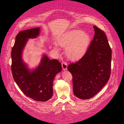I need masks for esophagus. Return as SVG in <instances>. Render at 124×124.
I'll list each match as a JSON object with an SVG mask.
<instances>
[{
    "label": "esophagus",
    "mask_w": 124,
    "mask_h": 124,
    "mask_svg": "<svg viewBox=\"0 0 124 124\" xmlns=\"http://www.w3.org/2000/svg\"><path fill=\"white\" fill-rule=\"evenodd\" d=\"M62 68L64 70H66L67 69V63L65 62V61H63L62 63Z\"/></svg>",
    "instance_id": "obj_1"
}]
</instances>
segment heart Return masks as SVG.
<instances>
[{"label": "heart", "instance_id": "1", "mask_svg": "<svg viewBox=\"0 0 124 124\" xmlns=\"http://www.w3.org/2000/svg\"><path fill=\"white\" fill-rule=\"evenodd\" d=\"M90 41L88 34L79 30L67 32L58 39L60 46L66 47L65 52L67 56L72 59L79 58L85 53ZM55 48L58 49L57 47Z\"/></svg>", "mask_w": 124, "mask_h": 124}]
</instances>
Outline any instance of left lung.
<instances>
[{"label":"left lung","instance_id":"obj_1","mask_svg":"<svg viewBox=\"0 0 124 124\" xmlns=\"http://www.w3.org/2000/svg\"><path fill=\"white\" fill-rule=\"evenodd\" d=\"M95 34L82 57L68 66L72 76L73 93L87 100L98 93L111 74L112 49L105 32L94 25Z\"/></svg>","mask_w":124,"mask_h":124}]
</instances>
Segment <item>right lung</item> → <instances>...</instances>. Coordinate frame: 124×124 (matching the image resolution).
Segmentation results:
<instances>
[{
	"instance_id": "right-lung-1",
	"label": "right lung",
	"mask_w": 124,
	"mask_h": 124,
	"mask_svg": "<svg viewBox=\"0 0 124 124\" xmlns=\"http://www.w3.org/2000/svg\"><path fill=\"white\" fill-rule=\"evenodd\" d=\"M40 28H34L20 31L11 53L12 74L22 92L27 97L38 101H46L53 95V80L62 70L61 64L57 59L50 60L44 55L40 64L30 71L22 59V53L28 39L36 38Z\"/></svg>"
}]
</instances>
